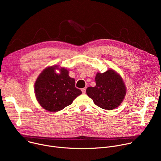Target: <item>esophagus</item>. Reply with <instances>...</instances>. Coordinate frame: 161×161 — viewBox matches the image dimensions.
Returning a JSON list of instances; mask_svg holds the SVG:
<instances>
[{"label": "esophagus", "instance_id": "1", "mask_svg": "<svg viewBox=\"0 0 161 161\" xmlns=\"http://www.w3.org/2000/svg\"><path fill=\"white\" fill-rule=\"evenodd\" d=\"M81 92H82L83 94H85V92H86V88H81Z\"/></svg>", "mask_w": 161, "mask_h": 161}]
</instances>
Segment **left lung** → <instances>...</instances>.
<instances>
[{
  "label": "left lung",
  "instance_id": "1",
  "mask_svg": "<svg viewBox=\"0 0 161 161\" xmlns=\"http://www.w3.org/2000/svg\"><path fill=\"white\" fill-rule=\"evenodd\" d=\"M96 85L86 88L87 96L99 107L111 110L117 108L124 101L126 95V86L121 76L113 69L105 73H97Z\"/></svg>",
  "mask_w": 161,
  "mask_h": 161
}]
</instances>
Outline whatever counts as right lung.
Segmentation results:
<instances>
[{"label":"right lung","mask_w":161,"mask_h":161,"mask_svg":"<svg viewBox=\"0 0 161 161\" xmlns=\"http://www.w3.org/2000/svg\"><path fill=\"white\" fill-rule=\"evenodd\" d=\"M53 65L46 67L34 84L36 98L42 108L57 112L70 105L81 91L75 87V80L69 76L67 68ZM58 70L59 73H57Z\"/></svg>","instance_id":"add662e5"}]
</instances>
